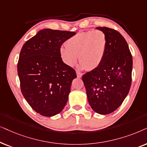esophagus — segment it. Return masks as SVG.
<instances>
[{
	"label": "esophagus",
	"mask_w": 147,
	"mask_h": 147,
	"mask_svg": "<svg viewBox=\"0 0 147 147\" xmlns=\"http://www.w3.org/2000/svg\"><path fill=\"white\" fill-rule=\"evenodd\" d=\"M77 76L78 78H81L82 76H83V74H82L81 72L77 71Z\"/></svg>",
	"instance_id": "1"
}]
</instances>
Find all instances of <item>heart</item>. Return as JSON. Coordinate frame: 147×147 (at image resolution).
<instances>
[{"label": "heart", "instance_id": "heart-1", "mask_svg": "<svg viewBox=\"0 0 147 147\" xmlns=\"http://www.w3.org/2000/svg\"><path fill=\"white\" fill-rule=\"evenodd\" d=\"M107 43L106 35L101 30L79 32L60 47V56L66 65L73 66L79 56L81 68L94 70L103 62Z\"/></svg>", "mask_w": 147, "mask_h": 147}]
</instances>
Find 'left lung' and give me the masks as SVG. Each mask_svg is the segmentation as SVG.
<instances>
[{"label":"left lung","mask_w":147,"mask_h":147,"mask_svg":"<svg viewBox=\"0 0 147 147\" xmlns=\"http://www.w3.org/2000/svg\"><path fill=\"white\" fill-rule=\"evenodd\" d=\"M107 36L101 64L82 77L88 101L95 112L109 114L118 108L128 95L132 82V57L126 40L118 31L98 27Z\"/></svg>","instance_id":"obj_1"}]
</instances>
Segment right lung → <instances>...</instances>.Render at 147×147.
I'll return each instance as SVG.
<instances>
[{"instance_id": "1", "label": "right lung", "mask_w": 147, "mask_h": 147, "mask_svg": "<svg viewBox=\"0 0 147 147\" xmlns=\"http://www.w3.org/2000/svg\"><path fill=\"white\" fill-rule=\"evenodd\" d=\"M76 34L67 31L44 29L23 44L17 72L21 90L34 111L52 117L67 103L75 70L62 61V44Z\"/></svg>"}]
</instances>
